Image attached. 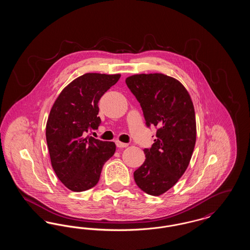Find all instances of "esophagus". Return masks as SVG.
Returning <instances> with one entry per match:
<instances>
[{
  "label": "esophagus",
  "instance_id": "1",
  "mask_svg": "<svg viewBox=\"0 0 250 250\" xmlns=\"http://www.w3.org/2000/svg\"><path fill=\"white\" fill-rule=\"evenodd\" d=\"M116 146L118 147V148H125V147H127L128 146V144L127 143H121V142H116Z\"/></svg>",
  "mask_w": 250,
  "mask_h": 250
}]
</instances>
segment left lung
Masks as SVG:
<instances>
[{
    "mask_svg": "<svg viewBox=\"0 0 250 250\" xmlns=\"http://www.w3.org/2000/svg\"><path fill=\"white\" fill-rule=\"evenodd\" d=\"M125 83L141 104L147 127L157 129L134 179L145 193L159 196L178 182L190 162L196 143L194 106L183 84L164 74L134 75Z\"/></svg>",
    "mask_w": 250,
    "mask_h": 250,
    "instance_id": "1",
    "label": "left lung"
}]
</instances>
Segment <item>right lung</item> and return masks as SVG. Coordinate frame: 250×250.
Wrapping results in <instances>:
<instances>
[{"mask_svg":"<svg viewBox=\"0 0 250 250\" xmlns=\"http://www.w3.org/2000/svg\"><path fill=\"white\" fill-rule=\"evenodd\" d=\"M120 77V74H84L61 92L51 107L46 126L51 166L70 190L94 188L104 164L115 153V143L85 136L101 124L97 116L98 101Z\"/></svg>","mask_w":250,"mask_h":250,"instance_id":"obj_1","label":"right lung"}]
</instances>
